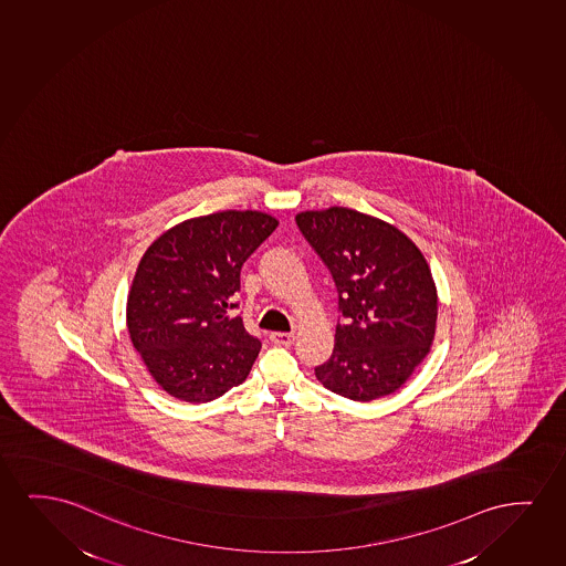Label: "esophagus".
Returning a JSON list of instances; mask_svg holds the SVG:
<instances>
[{
  "instance_id": "1",
  "label": "esophagus",
  "mask_w": 566,
  "mask_h": 566,
  "mask_svg": "<svg viewBox=\"0 0 566 566\" xmlns=\"http://www.w3.org/2000/svg\"><path fill=\"white\" fill-rule=\"evenodd\" d=\"M271 340L279 346H290L295 340L294 333H272Z\"/></svg>"
}]
</instances>
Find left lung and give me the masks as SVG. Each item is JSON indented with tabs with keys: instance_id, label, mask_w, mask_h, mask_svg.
Wrapping results in <instances>:
<instances>
[{
	"instance_id": "obj_1",
	"label": "left lung",
	"mask_w": 566,
	"mask_h": 566,
	"mask_svg": "<svg viewBox=\"0 0 566 566\" xmlns=\"http://www.w3.org/2000/svg\"><path fill=\"white\" fill-rule=\"evenodd\" d=\"M295 222L333 274L348 318L315 369L318 382L356 402L392 395L433 346L437 286L426 256L395 224L348 207L303 210Z\"/></svg>"
}]
</instances>
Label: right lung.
<instances>
[{"instance_id":"add662e5","label":"right lung","mask_w":566,"mask_h":566,"mask_svg":"<svg viewBox=\"0 0 566 566\" xmlns=\"http://www.w3.org/2000/svg\"><path fill=\"white\" fill-rule=\"evenodd\" d=\"M276 226L261 210H220L148 245L127 295V331L164 392L205 403L248 379L261 342L226 311L235 307L241 264Z\"/></svg>"}]
</instances>
